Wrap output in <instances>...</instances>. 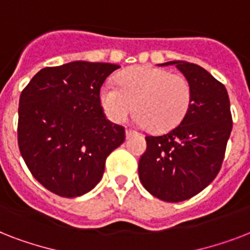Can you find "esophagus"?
<instances>
[{
    "label": "esophagus",
    "instance_id": "obj_1",
    "mask_svg": "<svg viewBox=\"0 0 250 250\" xmlns=\"http://www.w3.org/2000/svg\"><path fill=\"white\" fill-rule=\"evenodd\" d=\"M135 135H136V132H135V131H132V129H125V137H127V139H129V137L131 136H135Z\"/></svg>",
    "mask_w": 250,
    "mask_h": 250
}]
</instances>
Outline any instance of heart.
Here are the masks:
<instances>
[{"mask_svg":"<svg viewBox=\"0 0 250 250\" xmlns=\"http://www.w3.org/2000/svg\"><path fill=\"white\" fill-rule=\"evenodd\" d=\"M100 101L110 121L122 123L136 109L135 122L154 132H166L183 121L192 101L187 78L165 68L140 66L123 72L118 85L105 83Z\"/></svg>","mask_w":250,"mask_h":250,"instance_id":"heart-1","label":"heart"}]
</instances>
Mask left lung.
Segmentation results:
<instances>
[{
	"label": "left lung",
	"mask_w": 250,
	"mask_h": 250,
	"mask_svg": "<svg viewBox=\"0 0 250 250\" xmlns=\"http://www.w3.org/2000/svg\"><path fill=\"white\" fill-rule=\"evenodd\" d=\"M192 88V101L180 125L162 136H146L139 161L141 184L154 197L179 202L205 189L221 170L232 131L229 93L205 68L170 61Z\"/></svg>",
	"instance_id": "obj_1"
}]
</instances>
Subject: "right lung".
Here are the masks:
<instances>
[{"label":"right lung","instance_id":"1","mask_svg":"<svg viewBox=\"0 0 250 250\" xmlns=\"http://www.w3.org/2000/svg\"><path fill=\"white\" fill-rule=\"evenodd\" d=\"M118 64L75 61L45 67L19 98L18 144L37 182L62 197L97 186L125 128L106 119L100 89Z\"/></svg>","mask_w":250,"mask_h":250}]
</instances>
